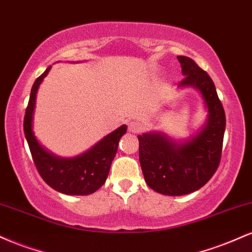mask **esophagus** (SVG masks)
I'll use <instances>...</instances> for the list:
<instances>
[{
    "instance_id": "1",
    "label": "esophagus",
    "mask_w": 252,
    "mask_h": 252,
    "mask_svg": "<svg viewBox=\"0 0 252 252\" xmlns=\"http://www.w3.org/2000/svg\"><path fill=\"white\" fill-rule=\"evenodd\" d=\"M128 129H129L130 132H132V134H134V132L141 131V129H142V128H141L140 123L134 122V121H131V122L128 123Z\"/></svg>"
}]
</instances>
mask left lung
<instances>
[{
	"instance_id": "obj_1",
	"label": "left lung",
	"mask_w": 252,
	"mask_h": 252,
	"mask_svg": "<svg viewBox=\"0 0 252 252\" xmlns=\"http://www.w3.org/2000/svg\"><path fill=\"white\" fill-rule=\"evenodd\" d=\"M184 79L178 89L200 94L206 121L187 140L174 141L162 131L138 135L140 163L147 185L164 195H185L201 189L219 166L224 140L225 112L209 74L189 57L179 56Z\"/></svg>"
}]
</instances>
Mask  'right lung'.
<instances>
[{"mask_svg":"<svg viewBox=\"0 0 252 252\" xmlns=\"http://www.w3.org/2000/svg\"><path fill=\"white\" fill-rule=\"evenodd\" d=\"M52 66L34 82L30 102L26 110L24 130L37 172L48 186L68 195H88L103 186L109 175L112 160L118 149L121 137L126 132V126L104 136L91 148L73 158H62L47 150L37 141L33 130L37 90Z\"/></svg>","mask_w":252,"mask_h":252,"instance_id":"right-lung-1","label":"right lung"}]
</instances>
